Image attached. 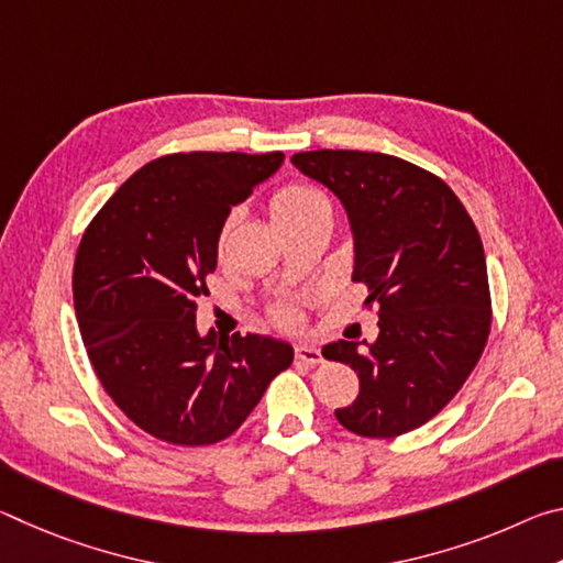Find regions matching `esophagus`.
<instances>
[{"label":"esophagus","mask_w":563,"mask_h":563,"mask_svg":"<svg viewBox=\"0 0 563 563\" xmlns=\"http://www.w3.org/2000/svg\"><path fill=\"white\" fill-rule=\"evenodd\" d=\"M295 357L305 362V365H320L322 362L320 350L316 345H310V342H300V345L295 347Z\"/></svg>","instance_id":"esophagus-1"}]
</instances>
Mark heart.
<instances>
[{"label":"heart","mask_w":563,"mask_h":563,"mask_svg":"<svg viewBox=\"0 0 563 563\" xmlns=\"http://www.w3.org/2000/svg\"><path fill=\"white\" fill-rule=\"evenodd\" d=\"M328 201L322 198L316 188H308V186H285L280 188L278 194L273 196L271 201V218L275 225H285L295 221V218H302L312 211H318V208H325ZM283 318H288V310H280Z\"/></svg>","instance_id":"b5f03b06"}]
</instances>
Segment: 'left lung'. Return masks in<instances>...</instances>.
I'll return each mask as SVG.
<instances>
[{
  "label": "left lung",
  "mask_w": 563,
  "mask_h": 563,
  "mask_svg": "<svg viewBox=\"0 0 563 563\" xmlns=\"http://www.w3.org/2000/svg\"><path fill=\"white\" fill-rule=\"evenodd\" d=\"M292 166L338 196L352 231V280L377 302V338L338 340L328 360L357 373L355 402L335 409L360 437L430 422L470 377L489 338L482 238L454 190L430 170L367 151H305Z\"/></svg>",
  "instance_id": "obj_1"
}]
</instances>
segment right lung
Instances as JSON below:
<instances>
[{
  "mask_svg": "<svg viewBox=\"0 0 563 563\" xmlns=\"http://www.w3.org/2000/svg\"><path fill=\"white\" fill-rule=\"evenodd\" d=\"M273 154H174L139 168L93 218L74 263V310L99 383L141 430L180 446L225 440L290 367L271 335L218 338L196 298L231 206L283 166Z\"/></svg>",
  "mask_w": 563,
  "mask_h": 563,
  "instance_id": "1",
  "label": "right lung"
}]
</instances>
